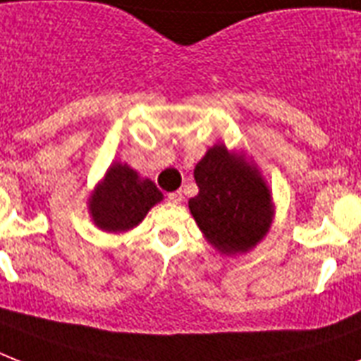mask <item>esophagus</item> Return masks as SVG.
Here are the masks:
<instances>
[{"label": "esophagus", "mask_w": 361, "mask_h": 361, "mask_svg": "<svg viewBox=\"0 0 361 361\" xmlns=\"http://www.w3.org/2000/svg\"><path fill=\"white\" fill-rule=\"evenodd\" d=\"M169 200L172 204H180L181 200H183V195H181V191H176V192H170L169 195Z\"/></svg>", "instance_id": "obj_1"}]
</instances>
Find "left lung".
I'll return each mask as SVG.
<instances>
[{
  "label": "left lung",
  "mask_w": 361,
  "mask_h": 361,
  "mask_svg": "<svg viewBox=\"0 0 361 361\" xmlns=\"http://www.w3.org/2000/svg\"><path fill=\"white\" fill-rule=\"evenodd\" d=\"M198 195L189 212L221 255H245L268 236L275 217L271 189L243 152L215 144L195 166Z\"/></svg>",
  "instance_id": "8db88e82"
}]
</instances>
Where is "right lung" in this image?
Masks as SVG:
<instances>
[{
    "mask_svg": "<svg viewBox=\"0 0 361 361\" xmlns=\"http://www.w3.org/2000/svg\"><path fill=\"white\" fill-rule=\"evenodd\" d=\"M161 200L163 192L149 178H142L127 163L114 161L87 197V212L99 231L123 234L140 225Z\"/></svg>",
    "mask_w": 361,
    "mask_h": 361,
    "instance_id": "1",
    "label": "right lung"
}]
</instances>
